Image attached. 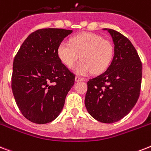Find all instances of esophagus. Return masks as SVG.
Instances as JSON below:
<instances>
[{"instance_id":"34e87169","label":"esophagus","mask_w":151,"mask_h":151,"mask_svg":"<svg viewBox=\"0 0 151 151\" xmlns=\"http://www.w3.org/2000/svg\"><path fill=\"white\" fill-rule=\"evenodd\" d=\"M84 81V78H81L79 76H76L75 77V81L78 82V81Z\"/></svg>"}]
</instances>
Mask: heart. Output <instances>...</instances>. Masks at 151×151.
Here are the masks:
<instances>
[{
  "label": "heart",
  "instance_id": "heart-1",
  "mask_svg": "<svg viewBox=\"0 0 151 151\" xmlns=\"http://www.w3.org/2000/svg\"><path fill=\"white\" fill-rule=\"evenodd\" d=\"M113 46L95 33L84 32L74 35L70 43L62 42L57 48V54L66 67H72L79 60H82L75 67L76 73L84 75L89 72L101 73L107 69L112 56Z\"/></svg>",
  "mask_w": 151,
  "mask_h": 151
}]
</instances>
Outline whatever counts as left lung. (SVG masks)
<instances>
[{
  "label": "left lung",
  "instance_id": "8db88e82",
  "mask_svg": "<svg viewBox=\"0 0 151 151\" xmlns=\"http://www.w3.org/2000/svg\"><path fill=\"white\" fill-rule=\"evenodd\" d=\"M114 56L108 69L88 81L84 104L88 113L104 123L116 122L132 110L139 99L142 63L135 47L126 36L113 29Z\"/></svg>",
  "mask_w": 151,
  "mask_h": 151
}]
</instances>
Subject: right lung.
<instances>
[{
  "label": "right lung",
  "instance_id": "1",
  "mask_svg": "<svg viewBox=\"0 0 151 151\" xmlns=\"http://www.w3.org/2000/svg\"><path fill=\"white\" fill-rule=\"evenodd\" d=\"M72 30L42 29L26 38L14 56L12 88L29 121L45 124L60 115L75 76L59 58L57 48Z\"/></svg>",
  "mask_w": 151,
  "mask_h": 151
}]
</instances>
